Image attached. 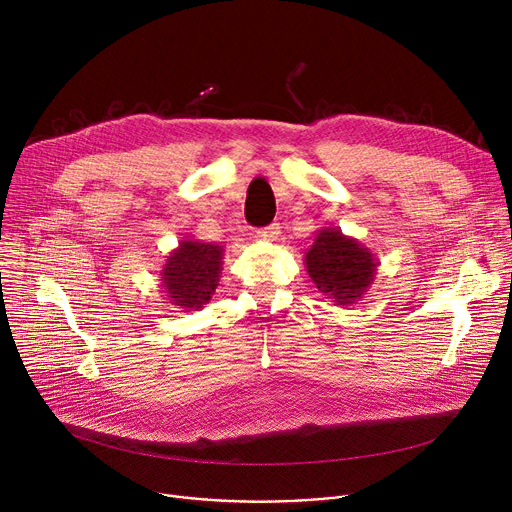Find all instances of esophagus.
<instances>
[{"instance_id":"34e87169","label":"esophagus","mask_w":512,"mask_h":512,"mask_svg":"<svg viewBox=\"0 0 512 512\" xmlns=\"http://www.w3.org/2000/svg\"><path fill=\"white\" fill-rule=\"evenodd\" d=\"M277 235H279V225L277 223H273V225L265 227L263 231H259V237H263L265 241H275Z\"/></svg>"}]
</instances>
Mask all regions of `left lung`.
I'll list each match as a JSON object with an SVG mask.
<instances>
[{"mask_svg": "<svg viewBox=\"0 0 512 512\" xmlns=\"http://www.w3.org/2000/svg\"><path fill=\"white\" fill-rule=\"evenodd\" d=\"M304 263L320 294L336 306L354 304L367 294L379 267L371 249L346 237L338 227L318 231Z\"/></svg>", "mask_w": 512, "mask_h": 512, "instance_id": "8db88e82", "label": "left lung"}]
</instances>
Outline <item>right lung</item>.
Segmentation results:
<instances>
[{
  "instance_id": "add662e5",
  "label": "right lung",
  "mask_w": 512,
  "mask_h": 512,
  "mask_svg": "<svg viewBox=\"0 0 512 512\" xmlns=\"http://www.w3.org/2000/svg\"><path fill=\"white\" fill-rule=\"evenodd\" d=\"M225 249L198 239H184L168 255L162 275V294L172 306L200 310L212 298L221 279Z\"/></svg>"
}]
</instances>
